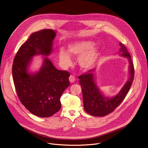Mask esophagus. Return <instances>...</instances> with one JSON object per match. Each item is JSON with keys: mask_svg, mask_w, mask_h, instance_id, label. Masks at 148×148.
<instances>
[{"mask_svg": "<svg viewBox=\"0 0 148 148\" xmlns=\"http://www.w3.org/2000/svg\"><path fill=\"white\" fill-rule=\"evenodd\" d=\"M69 81H70L71 83H74L75 80V77L73 75H71L69 77Z\"/></svg>", "mask_w": 148, "mask_h": 148, "instance_id": "1", "label": "esophagus"}]
</instances>
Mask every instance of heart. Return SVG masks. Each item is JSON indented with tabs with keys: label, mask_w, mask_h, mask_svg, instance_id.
I'll return each instance as SVG.
<instances>
[{
	"label": "heart",
	"mask_w": 148,
	"mask_h": 148,
	"mask_svg": "<svg viewBox=\"0 0 148 148\" xmlns=\"http://www.w3.org/2000/svg\"><path fill=\"white\" fill-rule=\"evenodd\" d=\"M95 43L91 41H79L70 44L68 52L63 49L59 51V59L64 67L69 66L71 63L70 56H78L77 62L83 70H89L95 64L99 53L95 48Z\"/></svg>",
	"instance_id": "obj_1"
}]
</instances>
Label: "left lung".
<instances>
[{"instance_id": "1", "label": "left lung", "mask_w": 148, "mask_h": 148, "mask_svg": "<svg viewBox=\"0 0 148 148\" xmlns=\"http://www.w3.org/2000/svg\"><path fill=\"white\" fill-rule=\"evenodd\" d=\"M119 54L127 58L129 63V78L115 97L109 98L101 94L95 83V69H92L78 77L83 93L84 108L86 113L94 116H104L112 113L125 98L134 79V68L131 56L127 48L121 42Z\"/></svg>"}]
</instances>
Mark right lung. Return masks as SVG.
<instances>
[{
  "instance_id": "obj_1",
  "label": "right lung",
  "mask_w": 148,
  "mask_h": 148,
  "mask_svg": "<svg viewBox=\"0 0 148 148\" xmlns=\"http://www.w3.org/2000/svg\"><path fill=\"white\" fill-rule=\"evenodd\" d=\"M56 33L42 29L32 33L15 56L12 74L16 94L22 104L33 114L47 118L61 108L60 97L70 85V73L58 70L49 58ZM42 55V66L38 72L30 73L27 67L33 56Z\"/></svg>"
}]
</instances>
